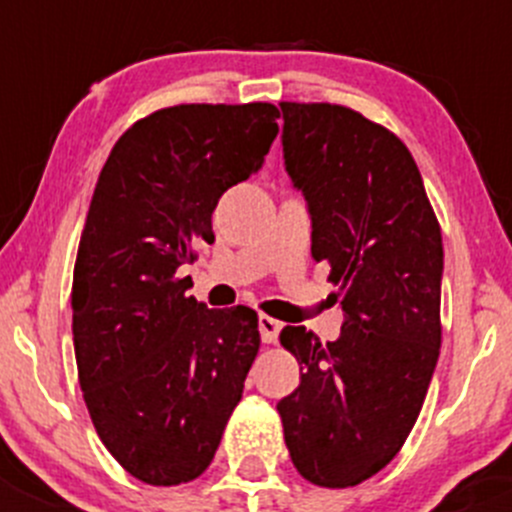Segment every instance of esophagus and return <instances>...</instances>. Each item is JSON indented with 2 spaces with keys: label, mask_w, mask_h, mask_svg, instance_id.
I'll return each instance as SVG.
<instances>
[{
  "label": "esophagus",
  "mask_w": 512,
  "mask_h": 512,
  "mask_svg": "<svg viewBox=\"0 0 512 512\" xmlns=\"http://www.w3.org/2000/svg\"><path fill=\"white\" fill-rule=\"evenodd\" d=\"M257 327H260L262 342H265V344H275L277 337H280L282 324L277 322V319H272L270 314H260V317H257Z\"/></svg>",
  "instance_id": "1"
}]
</instances>
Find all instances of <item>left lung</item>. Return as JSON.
Instances as JSON below:
<instances>
[{"label": "left lung", "mask_w": 512, "mask_h": 512, "mask_svg": "<svg viewBox=\"0 0 512 512\" xmlns=\"http://www.w3.org/2000/svg\"><path fill=\"white\" fill-rule=\"evenodd\" d=\"M282 146L312 213V257L339 289L342 337L285 327L299 386L277 404L289 458L322 488L394 461L441 354V225L396 133L339 103L282 101Z\"/></svg>", "instance_id": "8db88e82"}]
</instances>
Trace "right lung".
<instances>
[{
  "label": "right lung",
  "instance_id": "right-lung-1",
  "mask_svg": "<svg viewBox=\"0 0 512 512\" xmlns=\"http://www.w3.org/2000/svg\"><path fill=\"white\" fill-rule=\"evenodd\" d=\"M280 108L178 103L116 141L74 265V352L98 438L148 485L195 480L213 461L260 352L255 309H208L178 277L213 242V210L280 133Z\"/></svg>",
  "mask_w": 512,
  "mask_h": 512
}]
</instances>
